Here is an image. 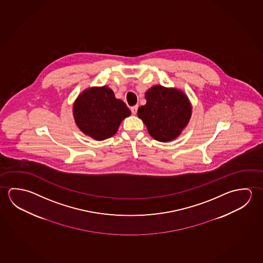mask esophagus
<instances>
[{
	"instance_id": "esophagus-1",
	"label": "esophagus",
	"mask_w": 263,
	"mask_h": 263,
	"mask_svg": "<svg viewBox=\"0 0 263 263\" xmlns=\"http://www.w3.org/2000/svg\"><path fill=\"white\" fill-rule=\"evenodd\" d=\"M138 105H135V106H132V107H131V112H132V114H133V115H136V114H137V112H138Z\"/></svg>"
}]
</instances>
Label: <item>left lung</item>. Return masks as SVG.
<instances>
[{"instance_id": "1", "label": "left lung", "mask_w": 263, "mask_h": 263, "mask_svg": "<svg viewBox=\"0 0 263 263\" xmlns=\"http://www.w3.org/2000/svg\"><path fill=\"white\" fill-rule=\"evenodd\" d=\"M146 104L138 108V116L152 138L160 142L176 139L192 117V104L184 91L155 85L145 93Z\"/></svg>"}]
</instances>
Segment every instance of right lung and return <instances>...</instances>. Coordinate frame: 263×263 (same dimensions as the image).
Instances as JSON below:
<instances>
[{
  "label": "right lung",
  "mask_w": 263,
  "mask_h": 263,
  "mask_svg": "<svg viewBox=\"0 0 263 263\" xmlns=\"http://www.w3.org/2000/svg\"><path fill=\"white\" fill-rule=\"evenodd\" d=\"M72 112L78 128L97 141L112 137L121 122L131 115L126 104L105 85L81 92L74 101Z\"/></svg>",
  "instance_id": "right-lung-1"
}]
</instances>
